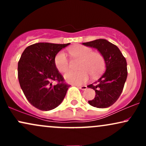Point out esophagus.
<instances>
[{"mask_svg": "<svg viewBox=\"0 0 146 146\" xmlns=\"http://www.w3.org/2000/svg\"><path fill=\"white\" fill-rule=\"evenodd\" d=\"M78 87L80 88V89H81L82 90H85L87 88L86 86H78Z\"/></svg>", "mask_w": 146, "mask_h": 146, "instance_id": "obj_1", "label": "esophagus"}]
</instances>
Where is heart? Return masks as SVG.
I'll use <instances>...</instances> for the list:
<instances>
[{"label":"heart","mask_w":146,"mask_h":146,"mask_svg":"<svg viewBox=\"0 0 146 146\" xmlns=\"http://www.w3.org/2000/svg\"><path fill=\"white\" fill-rule=\"evenodd\" d=\"M69 53L75 59L81 60L80 71H69L64 75V79L68 83L82 84L86 83L90 75L93 78L101 75L106 68L104 57L99 52H94L91 48L85 46H76L69 49ZM55 66L60 73H66L70 68V63L66 54L60 51L55 56Z\"/></svg>","instance_id":"heart-1"}]
</instances>
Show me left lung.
<instances>
[{
    "label": "left lung",
    "mask_w": 146,
    "mask_h": 146,
    "mask_svg": "<svg viewBox=\"0 0 146 146\" xmlns=\"http://www.w3.org/2000/svg\"><path fill=\"white\" fill-rule=\"evenodd\" d=\"M82 44L97 48L104 57L106 68L105 73L94 84L88 86L96 93L95 98L88 103L96 108H108L118 100L123 89L128 75L126 60L116 45L105 39Z\"/></svg>",
    "instance_id": "1"
}]
</instances>
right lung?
Listing matches in <instances>:
<instances>
[{"label":"right lung","instance_id":"right-lung-1","mask_svg":"<svg viewBox=\"0 0 146 146\" xmlns=\"http://www.w3.org/2000/svg\"><path fill=\"white\" fill-rule=\"evenodd\" d=\"M67 44L38 42L27 46L18 64V77L23 93L31 105L51 110L63 101L70 85L54 64L55 56ZM56 81L57 85L52 82Z\"/></svg>","mask_w":146,"mask_h":146}]
</instances>
